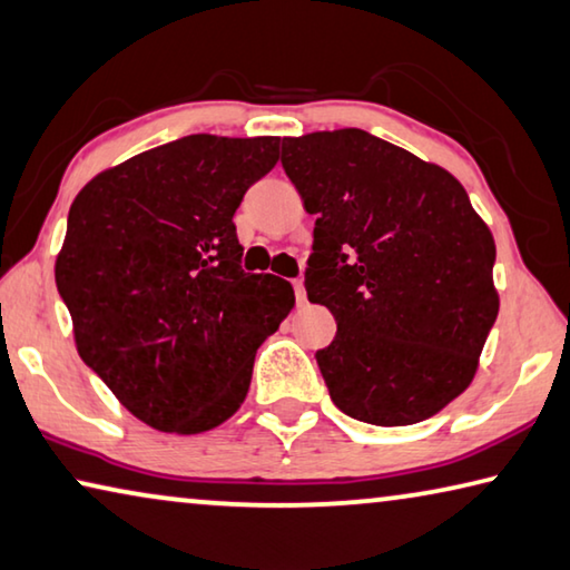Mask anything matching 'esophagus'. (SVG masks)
I'll use <instances>...</instances> for the list:
<instances>
[{"label": "esophagus", "instance_id": "1", "mask_svg": "<svg viewBox=\"0 0 570 570\" xmlns=\"http://www.w3.org/2000/svg\"><path fill=\"white\" fill-rule=\"evenodd\" d=\"M294 296H296V302H299V304L306 302V292H304L302 278H294Z\"/></svg>", "mask_w": 570, "mask_h": 570}]
</instances>
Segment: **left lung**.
<instances>
[{
    "label": "left lung",
    "mask_w": 570,
    "mask_h": 570,
    "mask_svg": "<svg viewBox=\"0 0 570 570\" xmlns=\"http://www.w3.org/2000/svg\"><path fill=\"white\" fill-rule=\"evenodd\" d=\"M282 167L317 215L304 286L337 322L314 355L330 399L373 426L431 419L500 312L490 228L446 169L363 129L284 139Z\"/></svg>",
    "instance_id": "obj_1"
}]
</instances>
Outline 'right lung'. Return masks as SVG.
Returning a JSON list of instances; mask_svg holds the SVG:
<instances>
[{
  "instance_id": "right-lung-1",
  "label": "right lung",
  "mask_w": 570,
  "mask_h": 570,
  "mask_svg": "<svg viewBox=\"0 0 570 570\" xmlns=\"http://www.w3.org/2000/svg\"><path fill=\"white\" fill-rule=\"evenodd\" d=\"M276 159V137L193 134L101 171L70 205L56 284L78 355L151 429L230 419L294 306L284 278L243 271L233 223Z\"/></svg>"
}]
</instances>
